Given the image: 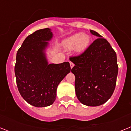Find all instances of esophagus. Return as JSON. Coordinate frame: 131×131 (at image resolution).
Masks as SVG:
<instances>
[{"instance_id":"esophagus-1","label":"esophagus","mask_w":131,"mask_h":131,"mask_svg":"<svg viewBox=\"0 0 131 131\" xmlns=\"http://www.w3.org/2000/svg\"><path fill=\"white\" fill-rule=\"evenodd\" d=\"M69 63H70V66H71V68H72L74 66V63L73 62H71V61H69Z\"/></svg>"}]
</instances>
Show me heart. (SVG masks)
Instances as JSON below:
<instances>
[{
  "instance_id": "obj_1",
  "label": "heart",
  "mask_w": 131,
  "mask_h": 131,
  "mask_svg": "<svg viewBox=\"0 0 131 131\" xmlns=\"http://www.w3.org/2000/svg\"><path fill=\"white\" fill-rule=\"evenodd\" d=\"M90 41L91 39L87 35L77 33L66 39L63 42V45L66 49H72L75 47V51L80 53L86 50Z\"/></svg>"
}]
</instances>
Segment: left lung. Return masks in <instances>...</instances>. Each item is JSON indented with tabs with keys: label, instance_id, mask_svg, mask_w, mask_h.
<instances>
[{
	"label": "left lung",
	"instance_id": "obj_1",
	"mask_svg": "<svg viewBox=\"0 0 131 131\" xmlns=\"http://www.w3.org/2000/svg\"><path fill=\"white\" fill-rule=\"evenodd\" d=\"M98 37L81 54L71 56L75 64L71 72L75 76L77 98L84 105L98 106L113 94L118 74L117 55L106 39L92 30Z\"/></svg>",
	"mask_w": 131,
	"mask_h": 131
}]
</instances>
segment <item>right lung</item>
I'll return each mask as SVG.
<instances>
[{"label": "right lung", "mask_w": 131, "mask_h": 131, "mask_svg": "<svg viewBox=\"0 0 131 131\" xmlns=\"http://www.w3.org/2000/svg\"><path fill=\"white\" fill-rule=\"evenodd\" d=\"M52 36L49 28L36 31L27 37L16 54L14 71L18 91L35 107L52 104L58 84L71 70L68 62L48 63L45 50Z\"/></svg>", "instance_id": "obj_1"}]
</instances>
